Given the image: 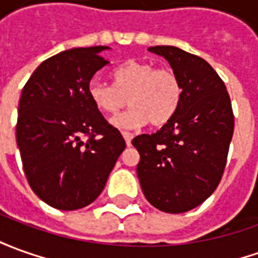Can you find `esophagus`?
<instances>
[{"label":"esophagus","instance_id":"obj_1","mask_svg":"<svg viewBox=\"0 0 258 258\" xmlns=\"http://www.w3.org/2000/svg\"><path fill=\"white\" fill-rule=\"evenodd\" d=\"M122 136H123V139H125L126 145H127V146H131V145H132V139H133L132 133L123 132V133H122Z\"/></svg>","mask_w":258,"mask_h":258}]
</instances>
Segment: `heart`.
<instances>
[{
    "mask_svg": "<svg viewBox=\"0 0 258 258\" xmlns=\"http://www.w3.org/2000/svg\"><path fill=\"white\" fill-rule=\"evenodd\" d=\"M112 80L113 85L92 78L88 95L105 113H116L127 102L132 105L111 119L118 129H138L149 120L153 126L166 125L180 108L182 84L171 69H156L149 61L129 60L112 72Z\"/></svg>",
    "mask_w": 258,
    "mask_h": 258,
    "instance_id": "obj_1",
    "label": "heart"
}]
</instances>
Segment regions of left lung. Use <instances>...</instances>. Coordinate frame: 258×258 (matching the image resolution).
Masks as SVG:
<instances>
[{
	"label": "left lung",
	"instance_id": "1",
	"mask_svg": "<svg viewBox=\"0 0 258 258\" xmlns=\"http://www.w3.org/2000/svg\"><path fill=\"white\" fill-rule=\"evenodd\" d=\"M182 84L180 108L152 135L132 145L140 154L136 171L146 200L167 214L191 211L221 182L233 136L234 116L225 83L204 58L174 46H154Z\"/></svg>",
	"mask_w": 258,
	"mask_h": 258
}]
</instances>
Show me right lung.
<instances>
[{"label": "right lung", "mask_w": 258, "mask_h": 258, "mask_svg": "<svg viewBox=\"0 0 258 258\" xmlns=\"http://www.w3.org/2000/svg\"><path fill=\"white\" fill-rule=\"evenodd\" d=\"M106 46L74 47L44 60L25 84L17 143L29 185L47 205L76 211L102 192L126 143L92 104L88 84L109 61Z\"/></svg>", "instance_id": "add662e5"}]
</instances>
